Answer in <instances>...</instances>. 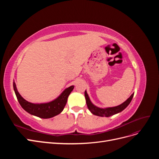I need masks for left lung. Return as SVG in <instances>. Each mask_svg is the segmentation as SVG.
<instances>
[{
	"mask_svg": "<svg viewBox=\"0 0 159 159\" xmlns=\"http://www.w3.org/2000/svg\"><path fill=\"white\" fill-rule=\"evenodd\" d=\"M133 95H134V93H133L131 96H130L125 102L123 103L122 104L118 105V106L102 109V108H99L98 107L95 106V105L91 102L87 92H86V91H85V98L86 99V103H87L89 110L93 115H98V116H100V117H110V116H112V115L115 114L122 111L125 109L128 106L129 104L131 103Z\"/></svg>",
	"mask_w": 159,
	"mask_h": 159,
	"instance_id": "8db88e82",
	"label": "left lung"
}]
</instances>
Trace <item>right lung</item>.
I'll use <instances>...</instances> for the list:
<instances>
[{
    "label": "right lung",
    "instance_id": "add662e5",
    "mask_svg": "<svg viewBox=\"0 0 159 159\" xmlns=\"http://www.w3.org/2000/svg\"><path fill=\"white\" fill-rule=\"evenodd\" d=\"M13 87L17 99L21 107L30 114L42 119L51 118L60 114L65 107L69 95L74 88V85L70 86L68 88L66 89L58 98L51 102L34 104L27 102L22 97L17 91L16 84L14 82L13 83Z\"/></svg>",
    "mask_w": 159,
    "mask_h": 159
}]
</instances>
